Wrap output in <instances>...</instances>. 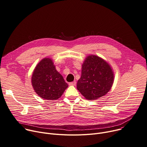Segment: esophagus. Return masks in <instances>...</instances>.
Listing matches in <instances>:
<instances>
[{"label": "esophagus", "mask_w": 147, "mask_h": 147, "mask_svg": "<svg viewBox=\"0 0 147 147\" xmlns=\"http://www.w3.org/2000/svg\"><path fill=\"white\" fill-rule=\"evenodd\" d=\"M76 81H74V82H72L69 83V85L70 86H75V85H76Z\"/></svg>", "instance_id": "34e87169"}]
</instances>
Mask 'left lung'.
<instances>
[{
    "instance_id": "1",
    "label": "left lung",
    "mask_w": 147,
    "mask_h": 147,
    "mask_svg": "<svg viewBox=\"0 0 147 147\" xmlns=\"http://www.w3.org/2000/svg\"><path fill=\"white\" fill-rule=\"evenodd\" d=\"M114 73L110 65L102 58L88 56L82 65L77 89L85 99L96 100L107 94L114 82Z\"/></svg>"
}]
</instances>
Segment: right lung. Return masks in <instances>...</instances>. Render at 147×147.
Listing matches in <instances>:
<instances>
[{
	"mask_svg": "<svg viewBox=\"0 0 147 147\" xmlns=\"http://www.w3.org/2000/svg\"><path fill=\"white\" fill-rule=\"evenodd\" d=\"M32 86L41 98L57 100L68 85L63 76L56 70L53 60L45 58L37 65L31 77Z\"/></svg>",
	"mask_w": 147,
	"mask_h": 147,
	"instance_id": "add662e5",
	"label": "right lung"
}]
</instances>
